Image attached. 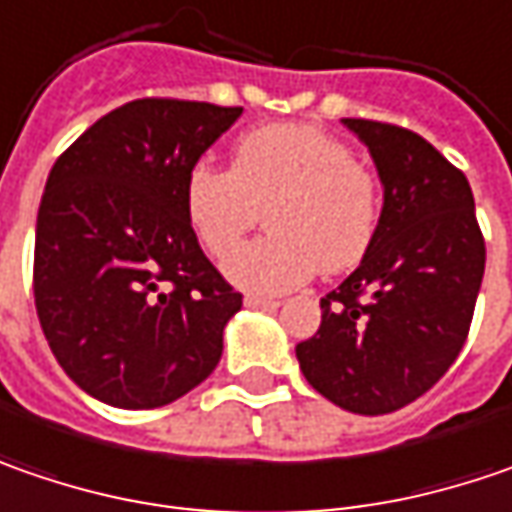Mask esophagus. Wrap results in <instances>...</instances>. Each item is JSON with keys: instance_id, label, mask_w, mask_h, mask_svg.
I'll return each mask as SVG.
<instances>
[{"instance_id": "esophagus-1", "label": "esophagus", "mask_w": 512, "mask_h": 512, "mask_svg": "<svg viewBox=\"0 0 512 512\" xmlns=\"http://www.w3.org/2000/svg\"><path fill=\"white\" fill-rule=\"evenodd\" d=\"M246 306H252V309H275L278 306V300L275 298H260V295H246Z\"/></svg>"}]
</instances>
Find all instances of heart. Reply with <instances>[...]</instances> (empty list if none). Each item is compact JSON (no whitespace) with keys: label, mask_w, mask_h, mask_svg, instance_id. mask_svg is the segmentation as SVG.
<instances>
[{"label":"heart","mask_w":512,"mask_h":512,"mask_svg":"<svg viewBox=\"0 0 512 512\" xmlns=\"http://www.w3.org/2000/svg\"><path fill=\"white\" fill-rule=\"evenodd\" d=\"M381 180L352 148L315 125H263L232 148L229 171L191 166L183 212L197 243L223 260L267 212L270 234L226 263L252 292H283L323 272H346L381 223Z\"/></svg>","instance_id":"b5f03b06"}]
</instances>
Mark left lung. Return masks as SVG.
<instances>
[{"label":"left lung","mask_w":512,"mask_h":512,"mask_svg":"<svg viewBox=\"0 0 512 512\" xmlns=\"http://www.w3.org/2000/svg\"><path fill=\"white\" fill-rule=\"evenodd\" d=\"M344 123L378 166L384 209L361 266L321 298V326L295 352L323 398L384 415L421 398L453 367L487 249L461 168L410 128L361 117Z\"/></svg>","instance_id":"obj_1"}]
</instances>
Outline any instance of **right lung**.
Listing matches in <instances>:
<instances>
[{"instance_id":"right-lung-1","label":"right lung","mask_w":512,"mask_h":512,"mask_svg":"<svg viewBox=\"0 0 512 512\" xmlns=\"http://www.w3.org/2000/svg\"><path fill=\"white\" fill-rule=\"evenodd\" d=\"M240 105L145 97L79 134L36 214V315L59 367L120 410H154L206 381L243 295L183 212L200 154Z\"/></svg>"}]
</instances>
